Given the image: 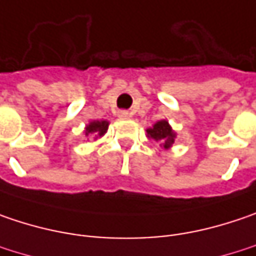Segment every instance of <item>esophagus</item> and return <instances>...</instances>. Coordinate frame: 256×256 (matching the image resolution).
Returning <instances> with one entry per match:
<instances>
[{
  "label": "esophagus",
  "mask_w": 256,
  "mask_h": 256,
  "mask_svg": "<svg viewBox=\"0 0 256 256\" xmlns=\"http://www.w3.org/2000/svg\"><path fill=\"white\" fill-rule=\"evenodd\" d=\"M118 117L123 118V120H126V118H130V113H128V112H120V113H118Z\"/></svg>",
  "instance_id": "obj_1"
}]
</instances>
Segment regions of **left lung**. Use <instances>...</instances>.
<instances>
[{"label": "left lung", "mask_w": 256, "mask_h": 256, "mask_svg": "<svg viewBox=\"0 0 256 256\" xmlns=\"http://www.w3.org/2000/svg\"><path fill=\"white\" fill-rule=\"evenodd\" d=\"M146 136L149 139H154L155 142L160 143V148H164L165 150L172 148L176 133L171 128V124L168 123V120H159L152 128H146Z\"/></svg>", "instance_id": "8db88e82"}]
</instances>
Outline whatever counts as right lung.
<instances>
[{
    "mask_svg": "<svg viewBox=\"0 0 256 256\" xmlns=\"http://www.w3.org/2000/svg\"><path fill=\"white\" fill-rule=\"evenodd\" d=\"M108 124H110V122H107V120H92V122H90V123L85 126L84 134H85V136L92 134V136H94V140H97L98 138H102V136L107 133Z\"/></svg>",
    "mask_w": 256,
    "mask_h": 256,
    "instance_id": "right-lung-1",
    "label": "right lung"
}]
</instances>
